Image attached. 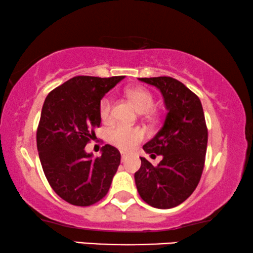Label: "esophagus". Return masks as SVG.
<instances>
[{"label": "esophagus", "instance_id": "34e87169", "mask_svg": "<svg viewBox=\"0 0 253 253\" xmlns=\"http://www.w3.org/2000/svg\"><path fill=\"white\" fill-rule=\"evenodd\" d=\"M121 155H122V161H124L127 157V154L126 153V152H121Z\"/></svg>", "mask_w": 253, "mask_h": 253}]
</instances>
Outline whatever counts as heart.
Returning <instances> with one entry per match:
<instances>
[{"label": "heart", "mask_w": 253, "mask_h": 253, "mask_svg": "<svg viewBox=\"0 0 253 253\" xmlns=\"http://www.w3.org/2000/svg\"><path fill=\"white\" fill-rule=\"evenodd\" d=\"M126 95L134 103L141 113L151 112L155 106L154 94L144 86H133L126 89ZM99 115L103 122H109L113 117V99L105 95L99 102ZM145 138L144 131L138 126H114L108 132V140L122 151H130L141 143Z\"/></svg>", "instance_id": "heart-1"}]
</instances>
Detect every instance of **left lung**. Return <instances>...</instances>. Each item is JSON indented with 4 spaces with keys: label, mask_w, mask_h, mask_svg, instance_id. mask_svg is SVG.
<instances>
[{
    "label": "left lung",
    "mask_w": 253,
    "mask_h": 253,
    "mask_svg": "<svg viewBox=\"0 0 253 253\" xmlns=\"http://www.w3.org/2000/svg\"><path fill=\"white\" fill-rule=\"evenodd\" d=\"M139 79L160 89L168 113L164 126L143 146L152 157L164 159L154 167L140 158L134 181L145 203L155 209H172L192 195L202 177L209 138L205 115L198 95L177 79Z\"/></svg>",
    "instance_id": "obj_1"
}]
</instances>
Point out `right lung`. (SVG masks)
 Segmentation results:
<instances>
[{
    "label": "right lung",
    "mask_w": 253,
    "mask_h": 253,
    "mask_svg": "<svg viewBox=\"0 0 253 253\" xmlns=\"http://www.w3.org/2000/svg\"><path fill=\"white\" fill-rule=\"evenodd\" d=\"M124 76H76L48 93L37 129V147L51 189L75 206H91L107 195L121 154L105 145L95 159L85 146L100 126L99 102Z\"/></svg>",
    "instance_id": "add662e5"
}]
</instances>
